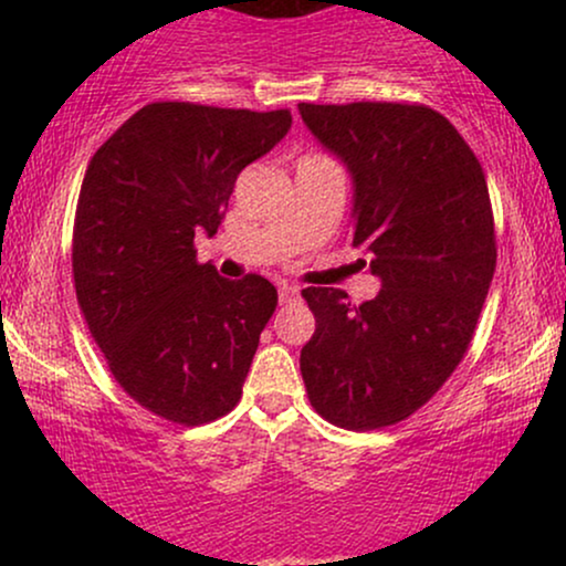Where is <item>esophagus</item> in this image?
Wrapping results in <instances>:
<instances>
[{
    "label": "esophagus",
    "instance_id": "esophagus-1",
    "mask_svg": "<svg viewBox=\"0 0 566 566\" xmlns=\"http://www.w3.org/2000/svg\"><path fill=\"white\" fill-rule=\"evenodd\" d=\"M297 297H301V287H297V284H287V282L279 284V301L292 303L297 301Z\"/></svg>",
    "mask_w": 566,
    "mask_h": 566
}]
</instances>
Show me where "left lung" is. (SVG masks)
<instances>
[{
	"instance_id": "1",
	"label": "left lung",
	"mask_w": 566,
	"mask_h": 566,
	"mask_svg": "<svg viewBox=\"0 0 566 566\" xmlns=\"http://www.w3.org/2000/svg\"><path fill=\"white\" fill-rule=\"evenodd\" d=\"M297 112L346 165L350 244L380 279L361 305L335 287L303 290L316 316L301 350L305 391L340 428L394 426L444 386L490 292L497 250L482 165L433 108L301 103Z\"/></svg>"
}]
</instances>
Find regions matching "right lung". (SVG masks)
<instances>
[{
    "mask_svg": "<svg viewBox=\"0 0 566 566\" xmlns=\"http://www.w3.org/2000/svg\"><path fill=\"white\" fill-rule=\"evenodd\" d=\"M292 116L148 103L90 159L74 220V287L116 382L159 418H223L242 386L276 287L197 263L233 184L287 135Z\"/></svg>",
    "mask_w": 566,
    "mask_h": 566,
    "instance_id": "right-lung-1",
    "label": "right lung"
}]
</instances>
